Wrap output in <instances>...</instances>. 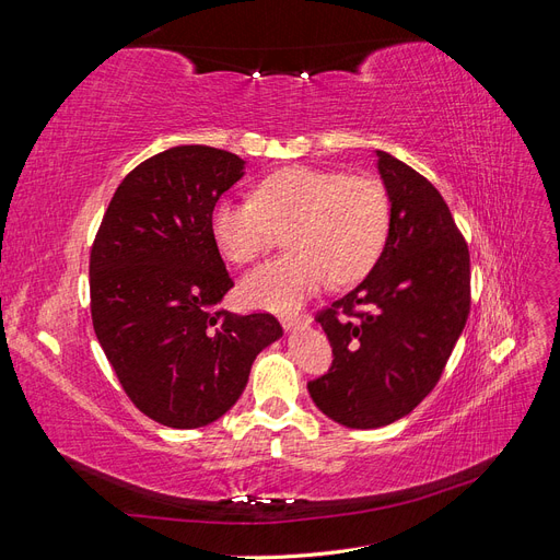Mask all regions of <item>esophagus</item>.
<instances>
[{"mask_svg": "<svg viewBox=\"0 0 560 560\" xmlns=\"http://www.w3.org/2000/svg\"><path fill=\"white\" fill-rule=\"evenodd\" d=\"M280 322H282V327H284L287 331H294V329L306 327L308 322H311V317H308V315H287V317H282Z\"/></svg>", "mask_w": 560, "mask_h": 560, "instance_id": "obj_1", "label": "esophagus"}]
</instances>
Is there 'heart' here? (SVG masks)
Wrapping results in <instances>:
<instances>
[{"label":"heart","mask_w":560,"mask_h":560,"mask_svg":"<svg viewBox=\"0 0 560 560\" xmlns=\"http://www.w3.org/2000/svg\"><path fill=\"white\" fill-rule=\"evenodd\" d=\"M284 229L292 249L241 282L247 306L292 311L329 278H362L385 245L389 198L371 175L292 165L264 177L252 198H219L210 210L212 241L235 264L261 257Z\"/></svg>","instance_id":"1"}]
</instances>
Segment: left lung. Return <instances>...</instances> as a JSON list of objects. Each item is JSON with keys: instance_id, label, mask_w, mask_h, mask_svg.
Instances as JSON below:
<instances>
[{"instance_id": "8db88e82", "label": "left lung", "mask_w": 560, "mask_h": 560, "mask_svg": "<svg viewBox=\"0 0 560 560\" xmlns=\"http://www.w3.org/2000/svg\"><path fill=\"white\" fill-rule=\"evenodd\" d=\"M389 231L376 266L315 319L334 362L308 383L317 409L354 430L383 428L425 399L469 315V249L434 186L376 151Z\"/></svg>"}]
</instances>
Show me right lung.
<instances>
[{
    "label": "right lung",
    "mask_w": 560,
    "mask_h": 560,
    "mask_svg": "<svg viewBox=\"0 0 560 560\" xmlns=\"http://www.w3.org/2000/svg\"><path fill=\"white\" fill-rule=\"evenodd\" d=\"M245 161L206 144L142 161L114 191L91 247V317L130 401L165 428L210 425L238 401L257 354L282 336L270 313L214 306L233 287L210 210Z\"/></svg>",
    "instance_id": "obj_1"
}]
</instances>
